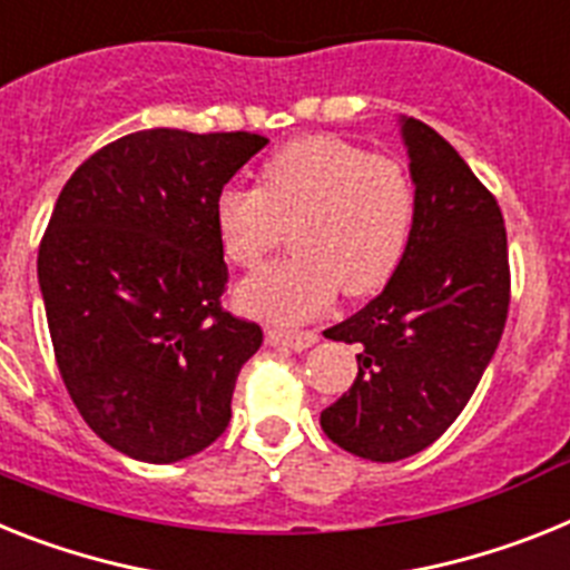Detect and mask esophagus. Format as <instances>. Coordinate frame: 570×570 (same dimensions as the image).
I'll return each mask as SVG.
<instances>
[{"label":"esophagus","mask_w":570,"mask_h":570,"mask_svg":"<svg viewBox=\"0 0 570 570\" xmlns=\"http://www.w3.org/2000/svg\"><path fill=\"white\" fill-rule=\"evenodd\" d=\"M266 342L275 347H293V351H304L318 342L315 330H286V327H269L266 330Z\"/></svg>","instance_id":"1"}]
</instances>
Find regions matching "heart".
<instances>
[{
	"mask_svg": "<svg viewBox=\"0 0 570 570\" xmlns=\"http://www.w3.org/2000/svg\"><path fill=\"white\" fill-rule=\"evenodd\" d=\"M417 194L391 156L336 136L295 138L266 159L261 185H226L214 232L232 266L257 269L289 226L295 255L237 289L246 313L301 322L336 298H367L394 277L409 248Z\"/></svg>",
	"mask_w": 570,
	"mask_h": 570,
	"instance_id": "heart-1",
	"label": "heart"
}]
</instances>
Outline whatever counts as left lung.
Segmentation results:
<instances>
[{
	"label": "left lung",
	"instance_id": "left-lung-1",
	"mask_svg": "<svg viewBox=\"0 0 570 570\" xmlns=\"http://www.w3.org/2000/svg\"><path fill=\"white\" fill-rule=\"evenodd\" d=\"M417 212L385 289L324 336L358 344L351 391L322 411L336 446L403 461L432 446L475 394L510 309L507 228L495 196L446 138L405 118Z\"/></svg>",
	"mask_w": 570,
	"mask_h": 570
}]
</instances>
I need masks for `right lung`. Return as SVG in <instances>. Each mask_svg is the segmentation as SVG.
<instances>
[{"mask_svg":"<svg viewBox=\"0 0 570 570\" xmlns=\"http://www.w3.org/2000/svg\"><path fill=\"white\" fill-rule=\"evenodd\" d=\"M257 132L138 130L71 174L40 240L46 318L71 403L124 455L174 463L232 420L261 324L223 307L214 199Z\"/></svg>","mask_w":570,"mask_h":570,"instance_id":"1","label":"right lung"}]
</instances>
